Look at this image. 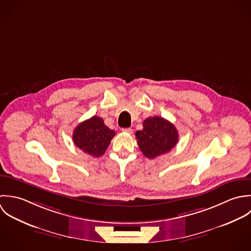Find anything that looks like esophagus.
<instances>
[{
  "instance_id": "obj_1",
  "label": "esophagus",
  "mask_w": 251,
  "mask_h": 251,
  "mask_svg": "<svg viewBox=\"0 0 251 251\" xmlns=\"http://www.w3.org/2000/svg\"><path fill=\"white\" fill-rule=\"evenodd\" d=\"M122 131H123L124 133H128V134H132V133H133V130H132L131 128H123Z\"/></svg>"
}]
</instances>
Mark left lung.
Here are the masks:
<instances>
[{"label": "left lung", "mask_w": 251, "mask_h": 251, "mask_svg": "<svg viewBox=\"0 0 251 251\" xmlns=\"http://www.w3.org/2000/svg\"><path fill=\"white\" fill-rule=\"evenodd\" d=\"M143 126L144 129L136 133L137 143L143 154L150 159L170 152L178 142L176 128L163 117H149Z\"/></svg>", "instance_id": "8db88e82"}]
</instances>
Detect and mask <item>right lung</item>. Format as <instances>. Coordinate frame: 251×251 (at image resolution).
Segmentation results:
<instances>
[{
  "instance_id": "right-lung-1",
  "label": "right lung",
  "mask_w": 251,
  "mask_h": 251,
  "mask_svg": "<svg viewBox=\"0 0 251 251\" xmlns=\"http://www.w3.org/2000/svg\"><path fill=\"white\" fill-rule=\"evenodd\" d=\"M114 136L115 132L105 126L100 117L94 115L75 127L73 141L83 152L100 157L104 154Z\"/></svg>"
}]
</instances>
